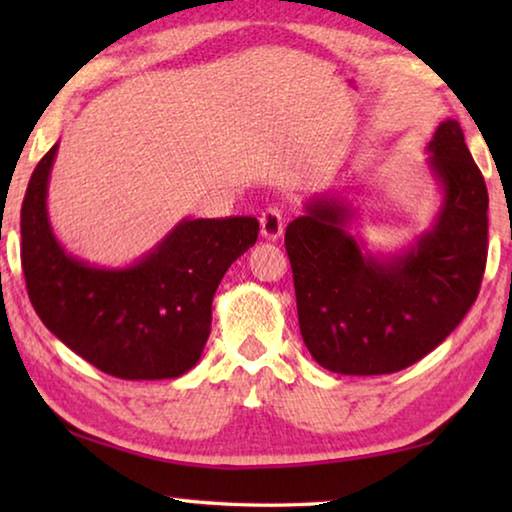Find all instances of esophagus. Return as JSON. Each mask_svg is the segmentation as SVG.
<instances>
[{
	"instance_id": "1",
	"label": "esophagus",
	"mask_w": 512,
	"mask_h": 512,
	"mask_svg": "<svg viewBox=\"0 0 512 512\" xmlns=\"http://www.w3.org/2000/svg\"><path fill=\"white\" fill-rule=\"evenodd\" d=\"M259 225H262V237L264 239H277V237H280L282 230H284V212H282V207H277V205L266 207V210L262 212V216H259Z\"/></svg>"
}]
</instances>
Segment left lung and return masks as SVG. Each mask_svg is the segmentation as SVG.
Here are the masks:
<instances>
[{"instance_id":"left-lung-1","label":"left lung","mask_w":512,"mask_h":512,"mask_svg":"<svg viewBox=\"0 0 512 512\" xmlns=\"http://www.w3.org/2000/svg\"><path fill=\"white\" fill-rule=\"evenodd\" d=\"M429 169L443 189L413 246L375 255L348 230L343 196H314L287 225L298 323L307 350L339 375H388L438 348L479 296L488 257V189L456 119L436 128Z\"/></svg>"}]
</instances>
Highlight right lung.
<instances>
[{"label":"right lung","mask_w":512,"mask_h":512,"mask_svg":"<svg viewBox=\"0 0 512 512\" xmlns=\"http://www.w3.org/2000/svg\"><path fill=\"white\" fill-rule=\"evenodd\" d=\"M56 151L58 144L38 162L22 203V271L33 309L56 339L106 375H185L210 336L216 287L257 241V219H183L135 264L94 266L69 255L51 230Z\"/></svg>","instance_id":"right-lung-1"}]
</instances>
